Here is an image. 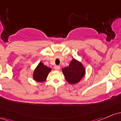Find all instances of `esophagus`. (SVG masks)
<instances>
[{"instance_id":"1","label":"esophagus","mask_w":121,"mask_h":121,"mask_svg":"<svg viewBox=\"0 0 121 121\" xmlns=\"http://www.w3.org/2000/svg\"><path fill=\"white\" fill-rule=\"evenodd\" d=\"M60 67L59 66H54V69H55V70H56V71H59V70H60Z\"/></svg>"}]
</instances>
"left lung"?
<instances>
[{
  "label": "left lung",
  "instance_id": "1",
  "mask_svg": "<svg viewBox=\"0 0 121 121\" xmlns=\"http://www.w3.org/2000/svg\"><path fill=\"white\" fill-rule=\"evenodd\" d=\"M66 81L71 85L78 83L86 74V69L81 62L73 59L67 67L62 69Z\"/></svg>",
  "mask_w": 121,
  "mask_h": 121
}]
</instances>
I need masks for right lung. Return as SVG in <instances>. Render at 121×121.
<instances>
[{
  "instance_id": "right-lung-1",
  "label": "right lung",
  "mask_w": 121,
  "mask_h": 121,
  "mask_svg": "<svg viewBox=\"0 0 121 121\" xmlns=\"http://www.w3.org/2000/svg\"><path fill=\"white\" fill-rule=\"evenodd\" d=\"M51 70L52 69L51 68L45 66L42 62H40L34 71L32 75L34 80L39 83L44 82Z\"/></svg>"
}]
</instances>
